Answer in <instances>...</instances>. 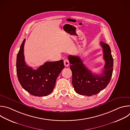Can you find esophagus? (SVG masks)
<instances>
[{
    "label": "esophagus",
    "mask_w": 130,
    "mask_h": 130,
    "mask_svg": "<svg viewBox=\"0 0 130 130\" xmlns=\"http://www.w3.org/2000/svg\"><path fill=\"white\" fill-rule=\"evenodd\" d=\"M64 65L66 67H67L69 66V61L67 59H65L64 61Z\"/></svg>",
    "instance_id": "esophagus-1"
}]
</instances>
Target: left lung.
<instances>
[{"instance_id": "8db88e82", "label": "left lung", "mask_w": 130, "mask_h": 130, "mask_svg": "<svg viewBox=\"0 0 130 130\" xmlns=\"http://www.w3.org/2000/svg\"><path fill=\"white\" fill-rule=\"evenodd\" d=\"M105 64L100 75L94 74L83 64L78 56L69 55L70 68L72 71V83L76 92L81 95L91 96L104 89L110 82L113 71V59L109 46L100 42Z\"/></svg>"}]
</instances>
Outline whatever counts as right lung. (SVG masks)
<instances>
[{
    "instance_id": "obj_1",
    "label": "right lung",
    "mask_w": 130,
    "mask_h": 130,
    "mask_svg": "<svg viewBox=\"0 0 130 130\" xmlns=\"http://www.w3.org/2000/svg\"><path fill=\"white\" fill-rule=\"evenodd\" d=\"M23 41L17 55L16 72L23 88L33 96L42 97L50 94L55 87L57 79L64 68L63 60L47 62L37 69H33L25 62Z\"/></svg>"
}]
</instances>
